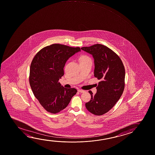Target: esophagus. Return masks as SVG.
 <instances>
[{"instance_id":"34e87169","label":"esophagus","mask_w":155,"mask_h":155,"mask_svg":"<svg viewBox=\"0 0 155 155\" xmlns=\"http://www.w3.org/2000/svg\"><path fill=\"white\" fill-rule=\"evenodd\" d=\"M78 91L79 92H80V93H84V92H85V91L84 90H78Z\"/></svg>"}]
</instances>
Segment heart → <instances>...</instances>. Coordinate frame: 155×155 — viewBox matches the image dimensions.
Segmentation results:
<instances>
[{
    "label": "heart",
    "instance_id": "b5f03b06",
    "mask_svg": "<svg viewBox=\"0 0 155 155\" xmlns=\"http://www.w3.org/2000/svg\"><path fill=\"white\" fill-rule=\"evenodd\" d=\"M91 61V59L88 56H82L81 58V61Z\"/></svg>",
    "mask_w": 155,
    "mask_h": 155
}]
</instances>
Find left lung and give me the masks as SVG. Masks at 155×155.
Returning a JSON list of instances; mask_svg holds the SVG:
<instances>
[{
    "label": "left lung",
    "instance_id": "1",
    "mask_svg": "<svg viewBox=\"0 0 155 155\" xmlns=\"http://www.w3.org/2000/svg\"><path fill=\"white\" fill-rule=\"evenodd\" d=\"M81 50L91 54L94 59V76L101 81L94 95L85 104L92 114L100 116L111 109L122 96L124 89V66L116 53L105 46L97 44Z\"/></svg>",
    "mask_w": 155,
    "mask_h": 155
}]
</instances>
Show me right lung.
<instances>
[{
	"label": "right lung",
	"instance_id": "right-lung-1",
	"mask_svg": "<svg viewBox=\"0 0 155 155\" xmlns=\"http://www.w3.org/2000/svg\"><path fill=\"white\" fill-rule=\"evenodd\" d=\"M80 51L78 47L54 44L42 48L33 58L29 82L35 96L47 111L56 114L63 110L76 94V89L65 88L58 81L66 61Z\"/></svg>",
	"mask_w": 155,
	"mask_h": 155
}]
</instances>
